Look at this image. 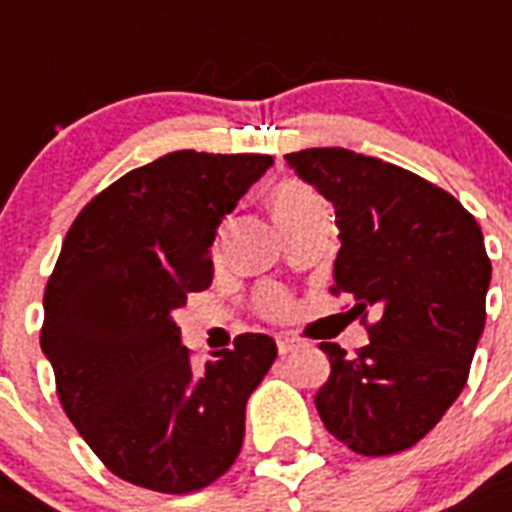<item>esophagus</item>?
Returning <instances> with one entry per match:
<instances>
[{
	"label": "esophagus",
	"instance_id": "1",
	"mask_svg": "<svg viewBox=\"0 0 512 512\" xmlns=\"http://www.w3.org/2000/svg\"><path fill=\"white\" fill-rule=\"evenodd\" d=\"M276 344H278V352H281V355H289V352L302 350V347H305V339H299V336H294V334H281L276 339Z\"/></svg>",
	"mask_w": 512,
	"mask_h": 512
}]
</instances>
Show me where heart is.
<instances>
[{"label":"heart","mask_w":512,"mask_h":512,"mask_svg":"<svg viewBox=\"0 0 512 512\" xmlns=\"http://www.w3.org/2000/svg\"><path fill=\"white\" fill-rule=\"evenodd\" d=\"M318 205H321V199L315 197L307 186L297 184V181H286V184L276 186L273 194H270V210H273V218H276L278 226ZM265 307H268V313H284L286 299L281 297V294L270 292L268 297H265Z\"/></svg>","instance_id":"b5f03b06"}]
</instances>
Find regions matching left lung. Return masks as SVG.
I'll list each match as a JSON object with an SVG mask.
<instances>
[{"label": "left lung", "instance_id": "left-lung-1", "mask_svg": "<svg viewBox=\"0 0 512 512\" xmlns=\"http://www.w3.org/2000/svg\"><path fill=\"white\" fill-rule=\"evenodd\" d=\"M284 160L334 205V294H350L355 313H378L355 357L321 342L331 363L315 394L323 426L360 455L407 450L468 378L492 281L484 234L452 194L392 162L342 147Z\"/></svg>", "mask_w": 512, "mask_h": 512}]
</instances>
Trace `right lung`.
<instances>
[{
    "mask_svg": "<svg viewBox=\"0 0 512 512\" xmlns=\"http://www.w3.org/2000/svg\"><path fill=\"white\" fill-rule=\"evenodd\" d=\"M270 165L268 155L170 152L91 199L62 242L41 350L68 418L120 479L197 492L242 450L247 400L276 342L242 334L194 368L173 313L210 286L218 226Z\"/></svg>",
    "mask_w": 512,
    "mask_h": 512,
    "instance_id": "add662e5",
    "label": "right lung"
}]
</instances>
